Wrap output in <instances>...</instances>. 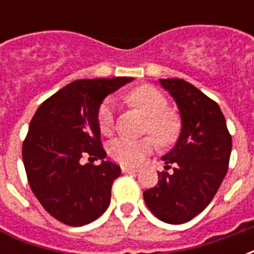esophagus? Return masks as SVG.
<instances>
[{"label":"esophagus","mask_w":254,"mask_h":254,"mask_svg":"<svg viewBox=\"0 0 254 254\" xmlns=\"http://www.w3.org/2000/svg\"><path fill=\"white\" fill-rule=\"evenodd\" d=\"M121 171L124 174H132V173H137V169L127 167V166H121Z\"/></svg>","instance_id":"obj_1"}]
</instances>
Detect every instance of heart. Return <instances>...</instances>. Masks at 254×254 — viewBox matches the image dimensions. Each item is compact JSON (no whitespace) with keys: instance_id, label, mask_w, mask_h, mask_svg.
I'll use <instances>...</instances> for the list:
<instances>
[{"instance_id":"1","label":"heart","mask_w":254,"mask_h":254,"mask_svg":"<svg viewBox=\"0 0 254 254\" xmlns=\"http://www.w3.org/2000/svg\"><path fill=\"white\" fill-rule=\"evenodd\" d=\"M127 100L138 110L149 117L147 130L154 134L163 145L174 143L181 132L180 117L173 111H166L167 100L165 95L152 85H141L127 95ZM116 103L111 99L105 100L98 113V124L100 132H111L114 124ZM155 148V140L151 136L141 138L118 137L111 141L109 152L120 163L127 166H138L143 163Z\"/></svg>"}]
</instances>
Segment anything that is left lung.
Here are the masks:
<instances>
[{"mask_svg": "<svg viewBox=\"0 0 254 254\" xmlns=\"http://www.w3.org/2000/svg\"><path fill=\"white\" fill-rule=\"evenodd\" d=\"M176 102L181 132L162 156L173 173H158V185L144 191L149 211L162 222L182 224L204 211L229 169L231 136L220 107L182 78H159Z\"/></svg>", "mask_w": 254, "mask_h": 254, "instance_id": "1", "label": "left lung"}]
</instances>
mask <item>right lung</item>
Returning a JSON list of instances; mask_svg holds the SVG:
<instances>
[{
    "label": "right lung",
    "mask_w": 254,
    "mask_h": 254,
    "mask_svg": "<svg viewBox=\"0 0 254 254\" xmlns=\"http://www.w3.org/2000/svg\"><path fill=\"white\" fill-rule=\"evenodd\" d=\"M133 77L76 80L45 100L23 144L31 190L42 207L67 226L91 223L105 212L111 185L121 174L110 160L81 163L84 155L105 159L98 113L107 95Z\"/></svg>",
    "instance_id": "right-lung-1"
}]
</instances>
